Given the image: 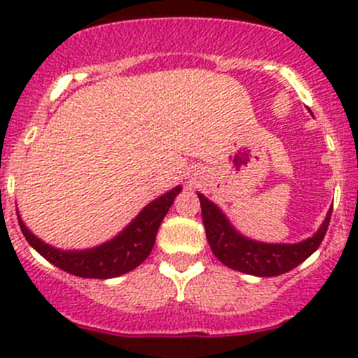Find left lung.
<instances>
[{
	"label": "left lung",
	"instance_id": "obj_1",
	"mask_svg": "<svg viewBox=\"0 0 358 358\" xmlns=\"http://www.w3.org/2000/svg\"><path fill=\"white\" fill-rule=\"evenodd\" d=\"M197 196L201 201L206 237H208L213 255L229 268L258 277L280 275L305 262L322 244L331 222V213H333V208H331L320 229L306 241L298 244H266L241 236L230 225L218 206L206 199L202 194H197Z\"/></svg>",
	"mask_w": 358,
	"mask_h": 358
}]
</instances>
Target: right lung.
I'll return each mask as SVG.
<instances>
[{
    "label": "right lung",
    "mask_w": 358,
    "mask_h": 358,
    "mask_svg": "<svg viewBox=\"0 0 358 358\" xmlns=\"http://www.w3.org/2000/svg\"><path fill=\"white\" fill-rule=\"evenodd\" d=\"M180 190L182 187H175L164 196L147 204L138 213V216L109 243L92 249H83V251H62V249L48 246L24 225L19 211H17V218H19L20 230L27 243L43 258L59 266L60 270L72 275L85 277V279H112V277L131 272L133 268L145 262L156 243L159 225Z\"/></svg>",
    "instance_id": "add662e5"
}]
</instances>
